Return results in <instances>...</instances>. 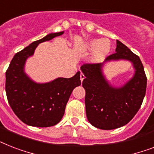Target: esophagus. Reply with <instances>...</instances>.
<instances>
[{
	"instance_id": "1",
	"label": "esophagus",
	"mask_w": 154,
	"mask_h": 154,
	"mask_svg": "<svg viewBox=\"0 0 154 154\" xmlns=\"http://www.w3.org/2000/svg\"><path fill=\"white\" fill-rule=\"evenodd\" d=\"M80 77H81V81H83V80L85 79V76H84V74H83V73H81V75H80Z\"/></svg>"
}]
</instances>
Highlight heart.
Here are the masks:
<instances>
[{
    "label": "heart",
    "instance_id": "1",
    "mask_svg": "<svg viewBox=\"0 0 154 154\" xmlns=\"http://www.w3.org/2000/svg\"><path fill=\"white\" fill-rule=\"evenodd\" d=\"M85 49L88 51H94V59L97 61H101L111 50V44L106 39H92L86 42Z\"/></svg>",
    "mask_w": 154,
    "mask_h": 154
}]
</instances>
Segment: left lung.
Segmentation results:
<instances>
[{
  "mask_svg": "<svg viewBox=\"0 0 154 154\" xmlns=\"http://www.w3.org/2000/svg\"><path fill=\"white\" fill-rule=\"evenodd\" d=\"M120 60L130 61L135 71L131 79L116 87L107 82L102 68L105 63ZM81 69L85 77L82 86L85 90V111L89 123L105 130L129 123L141 107L146 91L147 78L138 56L117 40L116 53L103 63L85 64Z\"/></svg>",
  "mask_w": 154,
  "mask_h": 154,
  "instance_id": "1",
  "label": "left lung"
}]
</instances>
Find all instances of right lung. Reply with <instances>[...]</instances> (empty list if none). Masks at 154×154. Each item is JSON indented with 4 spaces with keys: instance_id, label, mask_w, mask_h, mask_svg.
<instances>
[{
    "instance_id": "obj_1",
    "label": "right lung",
    "mask_w": 154,
    "mask_h": 154,
    "mask_svg": "<svg viewBox=\"0 0 154 154\" xmlns=\"http://www.w3.org/2000/svg\"><path fill=\"white\" fill-rule=\"evenodd\" d=\"M52 32L16 53L6 71L5 91L8 104L19 119L28 125L53 126L64 116L72 90L81 85L80 71L72 77H58L47 83H37L25 72L26 60L40 43L60 36Z\"/></svg>"
}]
</instances>
